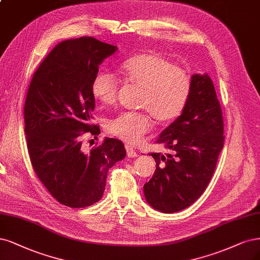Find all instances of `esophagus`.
I'll use <instances>...</instances> for the list:
<instances>
[{
    "label": "esophagus",
    "mask_w": 260,
    "mask_h": 260,
    "mask_svg": "<svg viewBox=\"0 0 260 260\" xmlns=\"http://www.w3.org/2000/svg\"><path fill=\"white\" fill-rule=\"evenodd\" d=\"M126 150H127V155L128 157L132 158V157H137L138 156V153L136 150H134L131 146H126Z\"/></svg>",
    "instance_id": "esophagus-1"
}]
</instances>
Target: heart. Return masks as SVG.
Wrapping results in <instances>:
<instances>
[{
  "instance_id": "heart-1",
  "label": "heart",
  "mask_w": 260,
  "mask_h": 260,
  "mask_svg": "<svg viewBox=\"0 0 260 260\" xmlns=\"http://www.w3.org/2000/svg\"><path fill=\"white\" fill-rule=\"evenodd\" d=\"M120 72L128 83L142 88L139 107L143 111L122 112L107 119L105 129L111 136L137 144L153 128V117L159 123L180 117L189 100L192 77L159 52H141L127 59ZM91 93L101 104L117 100L118 79L106 71L98 72L91 82Z\"/></svg>"
}]
</instances>
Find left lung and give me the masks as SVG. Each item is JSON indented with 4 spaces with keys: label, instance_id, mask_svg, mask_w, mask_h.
I'll return each instance as SVG.
<instances>
[{
    "label": "left lung",
    "instance_id": "left-lung-1",
    "mask_svg": "<svg viewBox=\"0 0 260 260\" xmlns=\"http://www.w3.org/2000/svg\"><path fill=\"white\" fill-rule=\"evenodd\" d=\"M191 77L192 90L184 112L157 140L172 154H149L156 171L144 185L145 199L162 213L182 211L199 198L223 147L222 113L212 79L208 74Z\"/></svg>",
    "mask_w": 260,
    "mask_h": 260
}]
</instances>
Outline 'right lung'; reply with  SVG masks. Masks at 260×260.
Returning a JSON list of instances; mask_svg holds the SVG:
<instances>
[{
  "label": "right lung",
  "mask_w": 260,
  "mask_h": 260,
  "mask_svg": "<svg viewBox=\"0 0 260 260\" xmlns=\"http://www.w3.org/2000/svg\"><path fill=\"white\" fill-rule=\"evenodd\" d=\"M116 50L91 37L63 41L31 79L23 110L30 160L43 185L66 207L85 208L99 201L110 168L126 157L120 140L106 138L89 151L80 140L84 133H100L91 123V82L102 61Z\"/></svg>",
  "instance_id": "add662e5"
}]
</instances>
